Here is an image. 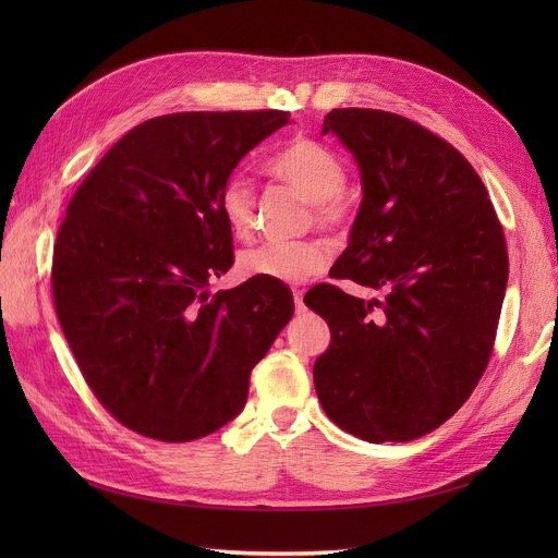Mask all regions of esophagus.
Returning a JSON list of instances; mask_svg holds the SVG:
<instances>
[{"label": "esophagus", "instance_id": "1", "mask_svg": "<svg viewBox=\"0 0 558 558\" xmlns=\"http://www.w3.org/2000/svg\"><path fill=\"white\" fill-rule=\"evenodd\" d=\"M302 298H305V293H302V291H293V300H295V310H298V314L300 312H305V302H302Z\"/></svg>", "mask_w": 558, "mask_h": 558}]
</instances>
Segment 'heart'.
Masks as SVG:
<instances>
[{"instance_id": "1", "label": "heart", "mask_w": 558, "mask_h": 558, "mask_svg": "<svg viewBox=\"0 0 558 558\" xmlns=\"http://www.w3.org/2000/svg\"><path fill=\"white\" fill-rule=\"evenodd\" d=\"M269 170L291 183L314 205V221L320 228H340L349 221L351 207L342 189L347 167L326 144L295 137L269 160ZM221 216L234 238L248 240L256 228V193L246 177H230L221 189ZM330 263L328 246L318 242H265L240 253L238 269L246 279L302 283L320 275Z\"/></svg>"}]
</instances>
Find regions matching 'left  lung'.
<instances>
[{"label":"left lung","mask_w":558,"mask_h":558,"mask_svg":"<svg viewBox=\"0 0 558 558\" xmlns=\"http://www.w3.org/2000/svg\"><path fill=\"white\" fill-rule=\"evenodd\" d=\"M326 132L351 150L363 185L330 275L381 298L330 283L305 295L330 326L316 396L361 440L410 442L456 414L492 359L508 286L502 228L472 165L410 118L332 109Z\"/></svg>","instance_id":"left-lung-1"}]
</instances>
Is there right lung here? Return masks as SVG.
Here are the masks:
<instances>
[{"label":"right lung","instance_id":"add662e5","mask_svg":"<svg viewBox=\"0 0 558 558\" xmlns=\"http://www.w3.org/2000/svg\"><path fill=\"white\" fill-rule=\"evenodd\" d=\"M289 111H183L132 128L74 193L53 248L62 332L130 430L199 440L244 410L251 369L293 316L289 286L232 267L221 189Z\"/></svg>","mask_w":558,"mask_h":558}]
</instances>
